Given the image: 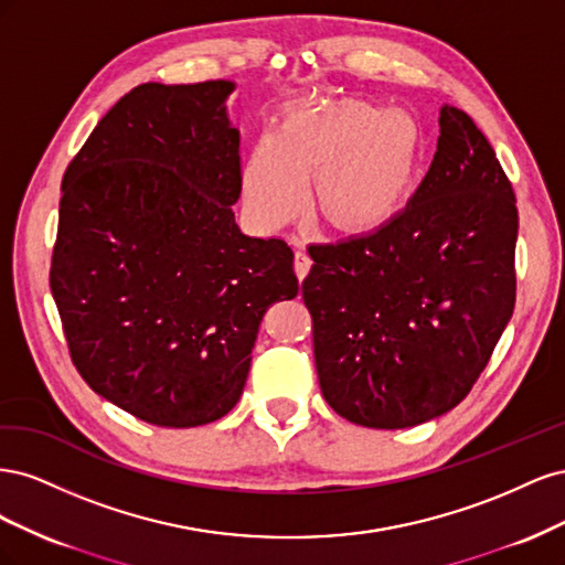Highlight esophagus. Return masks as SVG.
Listing matches in <instances>:
<instances>
[{
	"instance_id": "esophagus-1",
	"label": "esophagus",
	"mask_w": 565,
	"mask_h": 565,
	"mask_svg": "<svg viewBox=\"0 0 565 565\" xmlns=\"http://www.w3.org/2000/svg\"><path fill=\"white\" fill-rule=\"evenodd\" d=\"M309 268H311V256L306 254L303 249H297L295 252V273H297V278L303 280L306 273H309Z\"/></svg>"
}]
</instances>
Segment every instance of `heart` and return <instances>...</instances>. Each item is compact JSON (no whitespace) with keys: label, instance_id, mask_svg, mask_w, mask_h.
Instances as JSON below:
<instances>
[{"label":"heart","instance_id":"obj_1","mask_svg":"<svg viewBox=\"0 0 565 565\" xmlns=\"http://www.w3.org/2000/svg\"><path fill=\"white\" fill-rule=\"evenodd\" d=\"M424 129L407 110L367 100H313L287 110L243 169L249 212L264 226L297 216L316 181V210L339 233H370L396 216L419 172Z\"/></svg>","mask_w":565,"mask_h":565}]
</instances>
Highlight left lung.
Instances as JSON below:
<instances>
[{
	"label": "left lung",
	"mask_w": 565,
	"mask_h": 565,
	"mask_svg": "<svg viewBox=\"0 0 565 565\" xmlns=\"http://www.w3.org/2000/svg\"><path fill=\"white\" fill-rule=\"evenodd\" d=\"M438 125L403 212L367 235L309 245L301 297L320 391L370 429H407L465 401L514 313V188L465 110L446 104Z\"/></svg>",
	"instance_id": "obj_1"
}]
</instances>
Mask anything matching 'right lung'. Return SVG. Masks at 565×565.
Wrapping results in <instances>:
<instances>
[{"mask_svg":"<svg viewBox=\"0 0 565 565\" xmlns=\"http://www.w3.org/2000/svg\"><path fill=\"white\" fill-rule=\"evenodd\" d=\"M233 82H146L67 164L49 285L73 365L156 426L216 422L241 401L259 322L295 299V252L247 237Z\"/></svg>","mask_w":565,"mask_h":565,"instance_id":"1","label":"right lung"}]
</instances>
